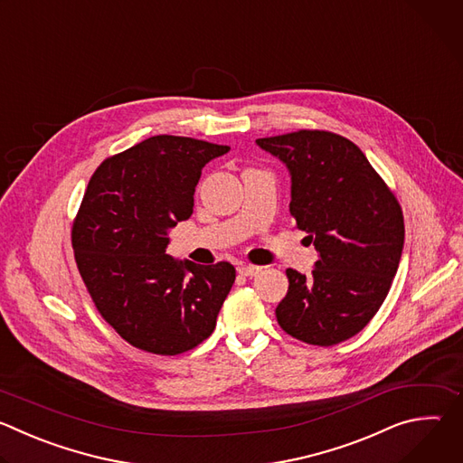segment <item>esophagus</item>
Masks as SVG:
<instances>
[{
    "label": "esophagus",
    "instance_id": "1",
    "mask_svg": "<svg viewBox=\"0 0 463 463\" xmlns=\"http://www.w3.org/2000/svg\"><path fill=\"white\" fill-rule=\"evenodd\" d=\"M238 273L243 275V277H256L261 273V268L260 266H250V263H241V266L238 268Z\"/></svg>",
    "mask_w": 463,
    "mask_h": 463
}]
</instances>
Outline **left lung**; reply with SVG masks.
Returning <instances> with one entry per match:
<instances>
[{
	"mask_svg": "<svg viewBox=\"0 0 463 463\" xmlns=\"http://www.w3.org/2000/svg\"><path fill=\"white\" fill-rule=\"evenodd\" d=\"M291 174L289 213L318 260L306 277L288 269L277 320L291 337L334 346L372 320L398 273L405 222L398 197L343 136L324 129L256 139Z\"/></svg>",
	"mask_w": 463,
	"mask_h": 463,
	"instance_id": "left-lung-1",
	"label": "left lung"
}]
</instances>
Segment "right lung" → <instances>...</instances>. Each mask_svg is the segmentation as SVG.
<instances>
[{
	"label": "right lung",
	"mask_w": 463,
	"mask_h": 463,
	"mask_svg": "<svg viewBox=\"0 0 463 463\" xmlns=\"http://www.w3.org/2000/svg\"><path fill=\"white\" fill-rule=\"evenodd\" d=\"M231 148L156 136L100 163L73 222L79 273L102 318L139 350L177 355L216 327L236 269L166 254L168 231L188 220L202 168Z\"/></svg>",
	"instance_id": "add662e5"
}]
</instances>
